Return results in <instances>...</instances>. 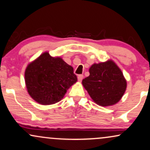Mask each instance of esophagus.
I'll return each instance as SVG.
<instances>
[{"instance_id":"34e87169","label":"esophagus","mask_w":150,"mask_h":150,"mask_svg":"<svg viewBox=\"0 0 150 150\" xmlns=\"http://www.w3.org/2000/svg\"><path fill=\"white\" fill-rule=\"evenodd\" d=\"M83 77H84V76H83V75H79L78 76H77V79H78L79 82H82Z\"/></svg>"}]
</instances>
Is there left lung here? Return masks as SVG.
<instances>
[{
	"label": "left lung",
	"instance_id": "obj_1",
	"mask_svg": "<svg viewBox=\"0 0 150 150\" xmlns=\"http://www.w3.org/2000/svg\"><path fill=\"white\" fill-rule=\"evenodd\" d=\"M89 71V76L82 84L96 103L105 107L120 101L127 89V80L114 61L94 64Z\"/></svg>",
	"mask_w": 150,
	"mask_h": 150
}]
</instances>
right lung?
Masks as SVG:
<instances>
[{
  "label": "right lung",
  "mask_w": 150,
  "mask_h": 150,
  "mask_svg": "<svg viewBox=\"0 0 150 150\" xmlns=\"http://www.w3.org/2000/svg\"><path fill=\"white\" fill-rule=\"evenodd\" d=\"M25 82L31 98L41 105L54 104L77 81L73 68L60 57L45 52L28 65Z\"/></svg>",
  "instance_id": "obj_1"
}]
</instances>
